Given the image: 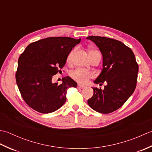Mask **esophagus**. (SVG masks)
<instances>
[{
  "label": "esophagus",
  "instance_id": "34e87169",
  "mask_svg": "<svg viewBox=\"0 0 152 152\" xmlns=\"http://www.w3.org/2000/svg\"><path fill=\"white\" fill-rule=\"evenodd\" d=\"M83 88H84V86H82V85L78 84V86H77V88H78V89H83Z\"/></svg>",
  "mask_w": 152,
  "mask_h": 152
}]
</instances>
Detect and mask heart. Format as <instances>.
Instances as JSON below:
<instances>
[{
    "label": "heart",
    "instance_id": "b5f03b06",
    "mask_svg": "<svg viewBox=\"0 0 152 152\" xmlns=\"http://www.w3.org/2000/svg\"><path fill=\"white\" fill-rule=\"evenodd\" d=\"M94 51H98L91 50L89 51V53L94 52ZM74 52V50H72L69 53V56H68L67 61H69V62H70L71 59H72V56ZM70 75L72 76V78L74 80H75L77 82L82 83V84H85V83H88L90 78H92L94 77V74H93V72H89V71H86L82 69H80L74 70L73 72H71Z\"/></svg>",
    "mask_w": 152,
    "mask_h": 152
}]
</instances>
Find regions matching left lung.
<instances>
[{"label":"left lung","instance_id":"left-lung-1","mask_svg":"<svg viewBox=\"0 0 152 152\" xmlns=\"http://www.w3.org/2000/svg\"><path fill=\"white\" fill-rule=\"evenodd\" d=\"M102 55L103 69L94 82L106 83L104 89L93 88L89 106L102 114H109L124 105L136 88L138 64L133 51L121 42L113 38L90 36Z\"/></svg>","mask_w":152,"mask_h":152}]
</instances>
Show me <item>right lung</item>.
<instances>
[{
	"mask_svg": "<svg viewBox=\"0 0 152 152\" xmlns=\"http://www.w3.org/2000/svg\"><path fill=\"white\" fill-rule=\"evenodd\" d=\"M81 39L49 37L30 44L19 56L16 83L27 104L42 114L56 111L66 99L69 88L77 83L69 76L62 83H52L53 75L63 69L69 54Z\"/></svg>",
	"mask_w": 152,
	"mask_h": 152,
	"instance_id": "right-lung-1",
	"label": "right lung"
}]
</instances>
